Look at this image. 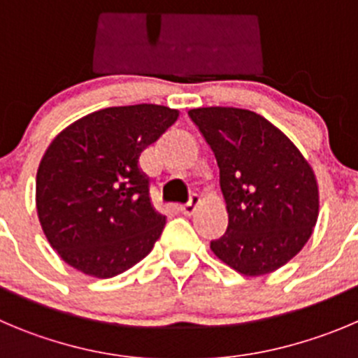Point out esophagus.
<instances>
[{
	"label": "esophagus",
	"instance_id": "34e87169",
	"mask_svg": "<svg viewBox=\"0 0 358 358\" xmlns=\"http://www.w3.org/2000/svg\"><path fill=\"white\" fill-rule=\"evenodd\" d=\"M198 205H199V196L192 194V196H190V199H189V203H187V205L180 206V212H182L183 215H192V213L196 212V208H198Z\"/></svg>",
	"mask_w": 358,
	"mask_h": 358
}]
</instances>
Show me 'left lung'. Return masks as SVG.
<instances>
[{
    "mask_svg": "<svg viewBox=\"0 0 358 358\" xmlns=\"http://www.w3.org/2000/svg\"><path fill=\"white\" fill-rule=\"evenodd\" d=\"M189 116L215 155L228 210V229L210 242L213 255L249 277L286 265L318 220V183L309 162L252 111L198 108Z\"/></svg>",
    "mask_w": 358,
    "mask_h": 358,
    "instance_id": "obj_1",
    "label": "left lung"
}]
</instances>
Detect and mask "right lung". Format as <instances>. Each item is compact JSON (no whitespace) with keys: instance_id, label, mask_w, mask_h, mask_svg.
Returning <instances> with one entry per match:
<instances>
[{"instance_id":"right-lung-1","label":"right lung","mask_w":358,"mask_h":358,"mask_svg":"<svg viewBox=\"0 0 358 358\" xmlns=\"http://www.w3.org/2000/svg\"><path fill=\"white\" fill-rule=\"evenodd\" d=\"M176 120L155 103L106 108L52 139L36 171V212L63 262L108 279L150 255L166 217L150 201L139 155Z\"/></svg>"}]
</instances>
